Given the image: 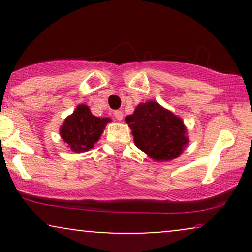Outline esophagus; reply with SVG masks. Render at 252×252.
Segmentation results:
<instances>
[{"label": "esophagus", "instance_id": "obj_1", "mask_svg": "<svg viewBox=\"0 0 252 252\" xmlns=\"http://www.w3.org/2000/svg\"><path fill=\"white\" fill-rule=\"evenodd\" d=\"M114 117L116 118L117 121H122V118H123V112L121 111V110H116V111H114Z\"/></svg>", "mask_w": 252, "mask_h": 252}]
</instances>
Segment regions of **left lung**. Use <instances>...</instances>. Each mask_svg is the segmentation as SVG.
Returning a JSON list of instances; mask_svg holds the SVG:
<instances>
[{"mask_svg":"<svg viewBox=\"0 0 252 252\" xmlns=\"http://www.w3.org/2000/svg\"><path fill=\"white\" fill-rule=\"evenodd\" d=\"M126 122L132 130L135 146L156 161L173 160L189 142L180 118L152 100L140 104Z\"/></svg>","mask_w":252,"mask_h":252,"instance_id":"8db88e82","label":"left lung"}]
</instances>
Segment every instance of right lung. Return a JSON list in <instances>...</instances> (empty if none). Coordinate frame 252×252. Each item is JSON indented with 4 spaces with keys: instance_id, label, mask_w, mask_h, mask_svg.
<instances>
[{
    "instance_id": "right-lung-1",
    "label": "right lung",
    "mask_w": 252,
    "mask_h": 252,
    "mask_svg": "<svg viewBox=\"0 0 252 252\" xmlns=\"http://www.w3.org/2000/svg\"><path fill=\"white\" fill-rule=\"evenodd\" d=\"M109 121V118L94 116L86 105H79L65 120L60 135L73 152H86L94 148Z\"/></svg>"
}]
</instances>
